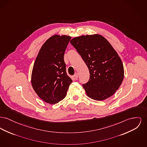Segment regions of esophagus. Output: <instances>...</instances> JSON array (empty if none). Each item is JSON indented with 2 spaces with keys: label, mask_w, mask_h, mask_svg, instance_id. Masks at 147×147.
<instances>
[{
  "label": "esophagus",
  "mask_w": 147,
  "mask_h": 147,
  "mask_svg": "<svg viewBox=\"0 0 147 147\" xmlns=\"http://www.w3.org/2000/svg\"><path fill=\"white\" fill-rule=\"evenodd\" d=\"M74 77H75V78H76V79H77L78 78V74L77 73H75V74H74Z\"/></svg>",
  "instance_id": "34e87169"
}]
</instances>
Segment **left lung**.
I'll use <instances>...</instances> for the list:
<instances>
[{
	"mask_svg": "<svg viewBox=\"0 0 147 147\" xmlns=\"http://www.w3.org/2000/svg\"><path fill=\"white\" fill-rule=\"evenodd\" d=\"M70 43L89 70V80L83 84L87 96L99 101L113 95L123 80L124 67L112 45L99 34L82 35Z\"/></svg>",
	"mask_w": 147,
	"mask_h": 147,
	"instance_id": "left-lung-1",
	"label": "left lung"
}]
</instances>
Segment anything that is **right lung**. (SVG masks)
I'll return each mask as SVG.
<instances>
[{
	"label": "right lung",
	"instance_id": "1",
	"mask_svg": "<svg viewBox=\"0 0 147 147\" xmlns=\"http://www.w3.org/2000/svg\"><path fill=\"white\" fill-rule=\"evenodd\" d=\"M70 39L68 35H53L43 44L35 61L32 85L37 95L47 103L54 104L63 100L72 82L64 61Z\"/></svg>",
	"mask_w": 147,
	"mask_h": 147
}]
</instances>
